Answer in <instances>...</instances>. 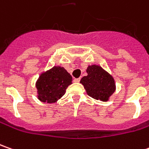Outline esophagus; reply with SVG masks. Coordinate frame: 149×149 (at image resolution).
Segmentation results:
<instances>
[{
	"instance_id": "1",
	"label": "esophagus",
	"mask_w": 149,
	"mask_h": 149,
	"mask_svg": "<svg viewBox=\"0 0 149 149\" xmlns=\"http://www.w3.org/2000/svg\"><path fill=\"white\" fill-rule=\"evenodd\" d=\"M80 81V78H75L74 79V82H79Z\"/></svg>"
}]
</instances>
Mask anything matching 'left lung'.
Instances as JSON below:
<instances>
[{"instance_id":"obj_1","label":"left lung","mask_w":149,"mask_h":149,"mask_svg":"<svg viewBox=\"0 0 149 149\" xmlns=\"http://www.w3.org/2000/svg\"><path fill=\"white\" fill-rule=\"evenodd\" d=\"M87 76L80 82L84 86L87 95L95 100L107 101L116 91V83L112 76L98 65L88 66Z\"/></svg>"}]
</instances>
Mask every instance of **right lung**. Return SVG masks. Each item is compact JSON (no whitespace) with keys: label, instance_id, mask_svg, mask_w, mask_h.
<instances>
[{"label":"right lung","instance_id":"1","mask_svg":"<svg viewBox=\"0 0 149 149\" xmlns=\"http://www.w3.org/2000/svg\"><path fill=\"white\" fill-rule=\"evenodd\" d=\"M72 77L63 67H55L43 72L36 81L38 98L42 102L54 103L66 92Z\"/></svg>","mask_w":149,"mask_h":149}]
</instances>
